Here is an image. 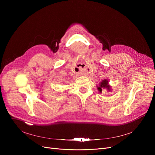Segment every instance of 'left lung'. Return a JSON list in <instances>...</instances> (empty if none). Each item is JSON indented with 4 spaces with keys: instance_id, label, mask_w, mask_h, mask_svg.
I'll return each mask as SVG.
<instances>
[{
    "instance_id": "left-lung-1",
    "label": "left lung",
    "mask_w": 155,
    "mask_h": 155,
    "mask_svg": "<svg viewBox=\"0 0 155 155\" xmlns=\"http://www.w3.org/2000/svg\"><path fill=\"white\" fill-rule=\"evenodd\" d=\"M97 88L98 91H99L100 93H101L103 89H106L107 92H112V88H111V86L109 85V81L107 79H104V80H102L100 84L99 85L97 86Z\"/></svg>"
}]
</instances>
